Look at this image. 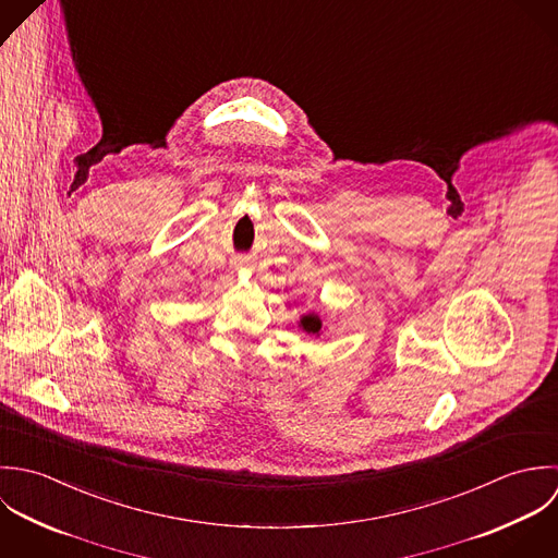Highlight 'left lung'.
I'll return each instance as SVG.
<instances>
[{
	"instance_id": "1",
	"label": "left lung",
	"mask_w": 558,
	"mask_h": 558,
	"mask_svg": "<svg viewBox=\"0 0 558 558\" xmlns=\"http://www.w3.org/2000/svg\"><path fill=\"white\" fill-rule=\"evenodd\" d=\"M300 328L311 336H322V328H324V322L317 313H308V315H302L300 317Z\"/></svg>"
}]
</instances>
